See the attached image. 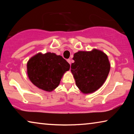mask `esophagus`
<instances>
[{"mask_svg":"<svg viewBox=\"0 0 134 134\" xmlns=\"http://www.w3.org/2000/svg\"><path fill=\"white\" fill-rule=\"evenodd\" d=\"M67 62L69 63L70 64H71V60H70V59H67Z\"/></svg>","mask_w":134,"mask_h":134,"instance_id":"34e87169","label":"esophagus"}]
</instances>
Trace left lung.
I'll use <instances>...</instances> for the list:
<instances>
[{
	"instance_id": "left-lung-1",
	"label": "left lung",
	"mask_w": 134,
	"mask_h": 134,
	"mask_svg": "<svg viewBox=\"0 0 134 134\" xmlns=\"http://www.w3.org/2000/svg\"><path fill=\"white\" fill-rule=\"evenodd\" d=\"M71 65L76 86L83 93L96 91L105 82L110 71L108 56L102 51H79L74 54Z\"/></svg>"
}]
</instances>
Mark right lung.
<instances>
[{
  "label": "right lung",
  "mask_w": 134,
  "mask_h": 134,
  "mask_svg": "<svg viewBox=\"0 0 134 134\" xmlns=\"http://www.w3.org/2000/svg\"><path fill=\"white\" fill-rule=\"evenodd\" d=\"M70 65L62 56L55 54L39 53L27 63V72L34 85L45 91H53L60 84L63 74Z\"/></svg>",
  "instance_id": "add662e5"
}]
</instances>
